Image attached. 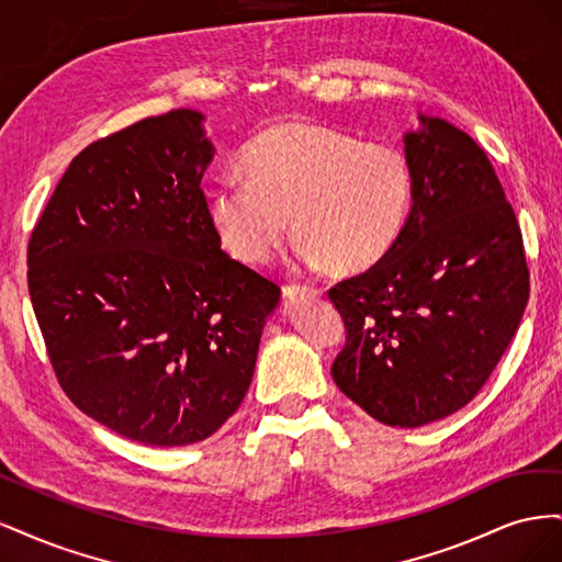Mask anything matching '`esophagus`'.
<instances>
[{
  "label": "esophagus",
  "instance_id": "obj_1",
  "mask_svg": "<svg viewBox=\"0 0 562 562\" xmlns=\"http://www.w3.org/2000/svg\"><path fill=\"white\" fill-rule=\"evenodd\" d=\"M304 295H321L318 288H312V285H300V283H285L283 285V297L288 300H295V297H304Z\"/></svg>",
  "mask_w": 562,
  "mask_h": 562
}]
</instances>
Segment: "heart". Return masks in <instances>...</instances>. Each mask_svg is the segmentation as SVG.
<instances>
[{
  "label": "heart",
  "instance_id": "1",
  "mask_svg": "<svg viewBox=\"0 0 562 562\" xmlns=\"http://www.w3.org/2000/svg\"><path fill=\"white\" fill-rule=\"evenodd\" d=\"M246 176L227 173L211 199V223L244 265H265L288 236L302 267L356 274L394 248L411 220L415 173L391 145H366L316 124H281L255 138Z\"/></svg>",
  "mask_w": 562,
  "mask_h": 562
}]
</instances>
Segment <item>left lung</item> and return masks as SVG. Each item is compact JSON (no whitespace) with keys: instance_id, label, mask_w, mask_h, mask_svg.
I'll return each instance as SVG.
<instances>
[{"instance_id":"8db88e82","label":"left lung","mask_w":562,"mask_h":562,"mask_svg":"<svg viewBox=\"0 0 562 562\" xmlns=\"http://www.w3.org/2000/svg\"><path fill=\"white\" fill-rule=\"evenodd\" d=\"M419 119L405 135L415 199L398 244L328 291L347 328L335 384L403 429L479 394L530 297L520 225L487 155L443 119Z\"/></svg>"}]
</instances>
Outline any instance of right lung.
<instances>
[{
  "instance_id": "add662e5",
  "label": "right lung",
  "mask_w": 562,
  "mask_h": 562,
  "mask_svg": "<svg viewBox=\"0 0 562 562\" xmlns=\"http://www.w3.org/2000/svg\"><path fill=\"white\" fill-rule=\"evenodd\" d=\"M201 119L171 110L81 149L27 244L32 310L67 398L159 448L199 443L236 413L281 293L220 248Z\"/></svg>"
}]
</instances>
